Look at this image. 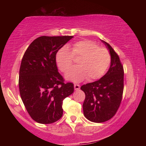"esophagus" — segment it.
Returning <instances> with one entry per match:
<instances>
[{
  "label": "esophagus",
  "mask_w": 146,
  "mask_h": 146,
  "mask_svg": "<svg viewBox=\"0 0 146 146\" xmlns=\"http://www.w3.org/2000/svg\"><path fill=\"white\" fill-rule=\"evenodd\" d=\"M74 88L75 90H78L80 88V86L79 84H74Z\"/></svg>",
  "instance_id": "1"
}]
</instances>
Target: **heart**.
<instances>
[{"label": "heart", "instance_id": "obj_1", "mask_svg": "<svg viewBox=\"0 0 146 146\" xmlns=\"http://www.w3.org/2000/svg\"><path fill=\"white\" fill-rule=\"evenodd\" d=\"M78 60V66L69 70L66 74L67 80L81 82L88 78L92 81L103 76L109 66L111 56L105 48H100L98 44L88 40L75 42L70 48H62L57 53L56 60L60 71L66 73Z\"/></svg>", "mask_w": 146, "mask_h": 146}]
</instances>
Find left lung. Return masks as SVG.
<instances>
[{"mask_svg": "<svg viewBox=\"0 0 146 146\" xmlns=\"http://www.w3.org/2000/svg\"><path fill=\"white\" fill-rule=\"evenodd\" d=\"M109 49L111 64L109 70L100 80L84 84V115L90 121L102 123L110 119L121 104L123 91V67L119 57L112 46L103 41Z\"/></svg>", "mask_w": 146, "mask_h": 146, "instance_id": "1", "label": "left lung"}]
</instances>
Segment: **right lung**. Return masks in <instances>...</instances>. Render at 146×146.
Masks as SVG:
<instances>
[{"mask_svg": "<svg viewBox=\"0 0 146 146\" xmlns=\"http://www.w3.org/2000/svg\"><path fill=\"white\" fill-rule=\"evenodd\" d=\"M73 36H40L27 48L19 71L20 94L35 121L54 123L62 116L63 100L74 91L58 72L56 53Z\"/></svg>", "mask_w": 146, "mask_h": 146, "instance_id": "right-lung-1", "label": "right lung"}]
</instances>
